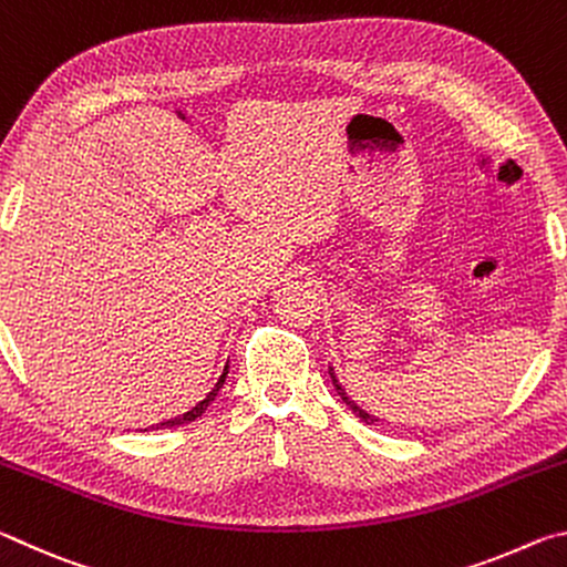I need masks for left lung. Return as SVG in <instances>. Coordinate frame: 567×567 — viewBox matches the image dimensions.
<instances>
[{"mask_svg":"<svg viewBox=\"0 0 567 567\" xmlns=\"http://www.w3.org/2000/svg\"><path fill=\"white\" fill-rule=\"evenodd\" d=\"M330 378H332V385H334V390H338V395L342 398V402H344V405H348L352 412H354V415H358L362 422H368V425H375V422H380L375 415H370V412H364L362 408H358V405H354V402L348 398V395H344V390L340 388V382L338 380H334V372L330 370Z\"/></svg>","mask_w":567,"mask_h":567,"instance_id":"1","label":"left lung"}]
</instances>
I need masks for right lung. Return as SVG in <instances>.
<instances>
[{"instance_id":"1","label":"right lung","mask_w":567,"mask_h":567,"mask_svg":"<svg viewBox=\"0 0 567 567\" xmlns=\"http://www.w3.org/2000/svg\"><path fill=\"white\" fill-rule=\"evenodd\" d=\"M225 378H227V368H225V372H223V378H219V382H217V385H215V390L213 392H209V395L203 400V402H199V405L197 408H192L189 412H185V415H182V417H175V420H167V422H159V425H157V430H167V427H177V425H187V422H192V420H197L199 415H203V412L209 408V402H213L215 398H217V392H219V388H223L225 385Z\"/></svg>"}]
</instances>
